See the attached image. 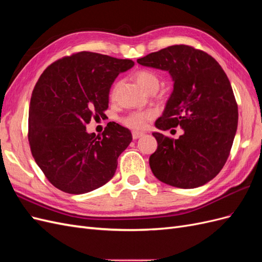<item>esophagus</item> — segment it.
<instances>
[{
	"label": "esophagus",
	"instance_id": "34e87169",
	"mask_svg": "<svg viewBox=\"0 0 262 262\" xmlns=\"http://www.w3.org/2000/svg\"><path fill=\"white\" fill-rule=\"evenodd\" d=\"M143 134H144V133H142V132L133 131V132H132V138H133V140H137V139H139V138H141V137H143Z\"/></svg>",
	"mask_w": 262,
	"mask_h": 262
}]
</instances>
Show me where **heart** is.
<instances>
[{
  "label": "heart",
  "mask_w": 262,
  "mask_h": 262,
  "mask_svg": "<svg viewBox=\"0 0 262 262\" xmlns=\"http://www.w3.org/2000/svg\"><path fill=\"white\" fill-rule=\"evenodd\" d=\"M134 78H136L138 85L144 92H147L149 90H158V86H160V80H158L157 75L147 70L139 71L134 75ZM153 117L154 114L150 112H137L124 118L123 123L130 129L138 131L143 130L146 128L147 122L150 119H153Z\"/></svg>",
  "instance_id": "b5f03b06"
}]
</instances>
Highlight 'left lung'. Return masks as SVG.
I'll return each instance as SVG.
<instances>
[{"instance_id":"1","label":"left lung","mask_w":262,"mask_h":262,"mask_svg":"<svg viewBox=\"0 0 262 262\" xmlns=\"http://www.w3.org/2000/svg\"><path fill=\"white\" fill-rule=\"evenodd\" d=\"M138 63L167 71L173 82L156 128L184 130L176 140L153 133L157 149L149 166L154 176L182 189L205 185L225 165L238 124V107L224 70L208 53L186 45L152 52Z\"/></svg>"}]
</instances>
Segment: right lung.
Here are the masks:
<instances>
[{"mask_svg": "<svg viewBox=\"0 0 262 262\" xmlns=\"http://www.w3.org/2000/svg\"><path fill=\"white\" fill-rule=\"evenodd\" d=\"M134 62L78 52L47 68L31 94L28 140L39 168L51 184L71 194L93 191L115 175L118 157L129 146V129L109 122L101 136L86 131L104 116L116 77Z\"/></svg>", "mask_w": 262, "mask_h": 262, "instance_id": "add662e5", "label": "right lung"}]
</instances>
